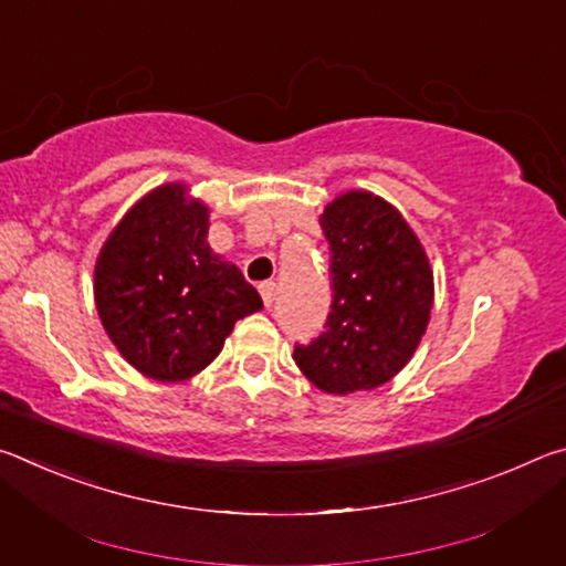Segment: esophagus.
Listing matches in <instances>:
<instances>
[{
  "mask_svg": "<svg viewBox=\"0 0 566 566\" xmlns=\"http://www.w3.org/2000/svg\"><path fill=\"white\" fill-rule=\"evenodd\" d=\"M260 294H262V300H264V306H272V302H274V282H262L260 284Z\"/></svg>",
  "mask_w": 566,
  "mask_h": 566,
  "instance_id": "esophagus-1",
  "label": "esophagus"
}]
</instances>
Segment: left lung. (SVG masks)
I'll list each match as a JSON object with an SVG mask.
<instances>
[{
    "instance_id": "1",
    "label": "left lung",
    "mask_w": 566,
    "mask_h": 566,
    "mask_svg": "<svg viewBox=\"0 0 566 566\" xmlns=\"http://www.w3.org/2000/svg\"><path fill=\"white\" fill-rule=\"evenodd\" d=\"M319 224L332 254V312L317 339L296 344L294 361L327 395L377 389L424 337L432 266L407 219L371 191L339 195Z\"/></svg>"
}]
</instances>
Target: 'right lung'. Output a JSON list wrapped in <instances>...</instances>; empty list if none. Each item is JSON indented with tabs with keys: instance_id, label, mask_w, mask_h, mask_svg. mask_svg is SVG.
Segmentation results:
<instances>
[{
	"instance_id": "obj_1",
	"label": "right lung",
	"mask_w": 566,
	"mask_h": 566,
	"mask_svg": "<svg viewBox=\"0 0 566 566\" xmlns=\"http://www.w3.org/2000/svg\"><path fill=\"white\" fill-rule=\"evenodd\" d=\"M209 209L171 181L142 197L107 237L94 266V302L134 369L185 381L224 347L237 319L262 310L260 292L207 244Z\"/></svg>"
}]
</instances>
